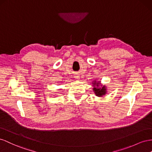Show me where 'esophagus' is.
Segmentation results:
<instances>
[{
  "label": "esophagus",
  "instance_id": "esophagus-1",
  "mask_svg": "<svg viewBox=\"0 0 152 152\" xmlns=\"http://www.w3.org/2000/svg\"><path fill=\"white\" fill-rule=\"evenodd\" d=\"M75 77L76 79H77V80H79L80 79V76H78V75H75Z\"/></svg>",
  "mask_w": 152,
  "mask_h": 152
}]
</instances>
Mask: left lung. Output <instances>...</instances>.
Listing matches in <instances>:
<instances>
[{"instance_id":"8db88e82","label":"left lung","mask_w":152,"mask_h":152,"mask_svg":"<svg viewBox=\"0 0 152 152\" xmlns=\"http://www.w3.org/2000/svg\"><path fill=\"white\" fill-rule=\"evenodd\" d=\"M93 83L94 88L93 90L95 93V94L98 97H102L103 95H106L107 93V90L105 85H100V81H94Z\"/></svg>"}]
</instances>
